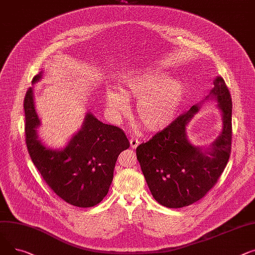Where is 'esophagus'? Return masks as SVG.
Listing matches in <instances>:
<instances>
[{"label":"esophagus","mask_w":255,"mask_h":255,"mask_svg":"<svg viewBox=\"0 0 255 255\" xmlns=\"http://www.w3.org/2000/svg\"><path fill=\"white\" fill-rule=\"evenodd\" d=\"M129 143H130V146H131L132 149H136V148L139 146L140 141H139L138 139H136V138H130Z\"/></svg>","instance_id":"obj_1"}]
</instances>
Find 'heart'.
<instances>
[{"instance_id": "heart-1", "label": "heart", "mask_w": 255, "mask_h": 255, "mask_svg": "<svg viewBox=\"0 0 255 255\" xmlns=\"http://www.w3.org/2000/svg\"><path fill=\"white\" fill-rule=\"evenodd\" d=\"M122 91L107 88L106 106L115 122L128 113V100L138 99L136 114L150 131L167 128L180 112L185 98L182 82L168 79V75L154 68H142L124 75Z\"/></svg>"}]
</instances>
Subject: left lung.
<instances>
[{"label":"left lung","instance_id":"8db88e82","mask_svg":"<svg viewBox=\"0 0 255 255\" xmlns=\"http://www.w3.org/2000/svg\"><path fill=\"white\" fill-rule=\"evenodd\" d=\"M211 98L222 111L223 128L208 150L190 144L185 128L200 107L192 106L173 124L137 149L145 180L153 198L168 208H182L198 202L218 181L232 151V98L222 77L214 81Z\"/></svg>","mask_w":255,"mask_h":255}]
</instances>
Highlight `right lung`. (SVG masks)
<instances>
[{
  "mask_svg": "<svg viewBox=\"0 0 255 255\" xmlns=\"http://www.w3.org/2000/svg\"><path fill=\"white\" fill-rule=\"evenodd\" d=\"M42 72L33 78V83ZM25 143L27 151L44 181L70 205L89 208L107 196L113 180L115 162L129 147L122 128L103 124L87 113L82 128L63 150L45 147L37 136L40 121L35 111L33 89L24 97Z\"/></svg>",
  "mask_w": 255,
  "mask_h": 255,
  "instance_id": "add662e5",
  "label": "right lung"
}]
</instances>
